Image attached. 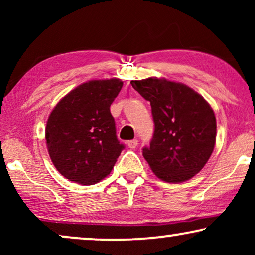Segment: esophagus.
I'll use <instances>...</instances> for the list:
<instances>
[{"label":"esophagus","mask_w":255,"mask_h":255,"mask_svg":"<svg viewBox=\"0 0 255 255\" xmlns=\"http://www.w3.org/2000/svg\"><path fill=\"white\" fill-rule=\"evenodd\" d=\"M128 148L134 149L138 146V140H137V139H133V140L128 141Z\"/></svg>","instance_id":"esophagus-1"}]
</instances>
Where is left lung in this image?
Listing matches in <instances>:
<instances>
[{"label":"left lung","instance_id":"obj_1","mask_svg":"<svg viewBox=\"0 0 255 255\" xmlns=\"http://www.w3.org/2000/svg\"><path fill=\"white\" fill-rule=\"evenodd\" d=\"M149 101L154 133L142 155L152 172L165 182L191 179L205 166L216 142V117L207 101L183 83L166 79L132 80Z\"/></svg>","mask_w":255,"mask_h":255}]
</instances>
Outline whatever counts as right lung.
I'll return each instance as SVG.
<instances>
[{"instance_id": "right-lung-1", "label": "right lung", "mask_w": 255, "mask_h": 255, "mask_svg": "<svg viewBox=\"0 0 255 255\" xmlns=\"http://www.w3.org/2000/svg\"><path fill=\"white\" fill-rule=\"evenodd\" d=\"M120 79L90 80L69 92L52 110L45 128L48 154L58 172L90 186L109 175L123 151L110 106Z\"/></svg>"}]
</instances>
